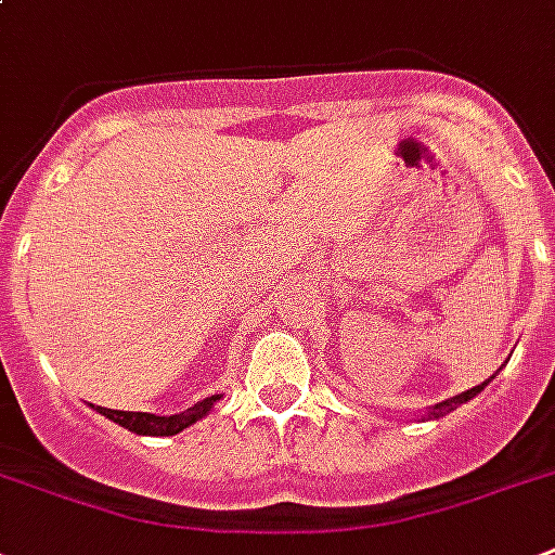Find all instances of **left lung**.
<instances>
[{"instance_id": "8db88e82", "label": "left lung", "mask_w": 555, "mask_h": 555, "mask_svg": "<svg viewBox=\"0 0 555 555\" xmlns=\"http://www.w3.org/2000/svg\"><path fill=\"white\" fill-rule=\"evenodd\" d=\"M487 383H490V379H487ZM487 383H481V386H475V388H469V391H461V395H455V397H449V400H443V403H438V405H431V412H429V417H443V414H449V412H455L457 405L461 403H466V400H473L475 395H478V391H481L483 386H487Z\"/></svg>"}]
</instances>
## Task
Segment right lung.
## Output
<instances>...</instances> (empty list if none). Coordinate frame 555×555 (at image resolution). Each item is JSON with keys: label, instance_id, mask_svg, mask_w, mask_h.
Segmentation results:
<instances>
[{"label": "right lung", "instance_id": "1", "mask_svg": "<svg viewBox=\"0 0 555 555\" xmlns=\"http://www.w3.org/2000/svg\"><path fill=\"white\" fill-rule=\"evenodd\" d=\"M221 400L218 395L207 397V400H201V403L190 405L186 412L181 414H169V417H160V414H150V412H117V409H103L98 405V412L108 421L120 423L124 429L134 431V435H158V438H169V435H178V431H184L186 426H192L195 421H201L204 414L212 409V403Z\"/></svg>", "mask_w": 555, "mask_h": 555}]
</instances>
